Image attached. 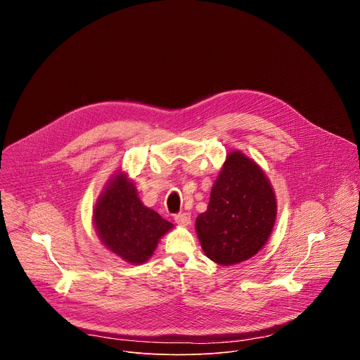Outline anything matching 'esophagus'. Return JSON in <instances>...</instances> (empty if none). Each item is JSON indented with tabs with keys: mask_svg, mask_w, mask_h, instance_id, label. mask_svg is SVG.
<instances>
[{
	"mask_svg": "<svg viewBox=\"0 0 360 360\" xmlns=\"http://www.w3.org/2000/svg\"><path fill=\"white\" fill-rule=\"evenodd\" d=\"M175 222L179 225V226H188L191 224V214L188 212H182V214H178L175 215Z\"/></svg>",
	"mask_w": 360,
	"mask_h": 360,
	"instance_id": "obj_1",
	"label": "esophagus"
}]
</instances>
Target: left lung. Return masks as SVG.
Here are the masks:
<instances>
[{
  "label": "left lung",
  "mask_w": 360,
  "mask_h": 360,
  "mask_svg": "<svg viewBox=\"0 0 360 360\" xmlns=\"http://www.w3.org/2000/svg\"><path fill=\"white\" fill-rule=\"evenodd\" d=\"M276 211L275 191L264 169L240 150L229 152L208 208L195 221L205 255L222 266L250 259L268 242Z\"/></svg>",
  "instance_id": "1"
}]
</instances>
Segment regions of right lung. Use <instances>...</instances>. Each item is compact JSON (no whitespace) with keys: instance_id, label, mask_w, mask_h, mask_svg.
<instances>
[{"instance_id":"right-lung-1","label":"right lung","mask_w":360,"mask_h":360,"mask_svg":"<svg viewBox=\"0 0 360 360\" xmlns=\"http://www.w3.org/2000/svg\"><path fill=\"white\" fill-rule=\"evenodd\" d=\"M94 226L101 243L132 265L146 262L160 239L174 228L158 212L145 207L124 171L114 174L98 196Z\"/></svg>"}]
</instances>
